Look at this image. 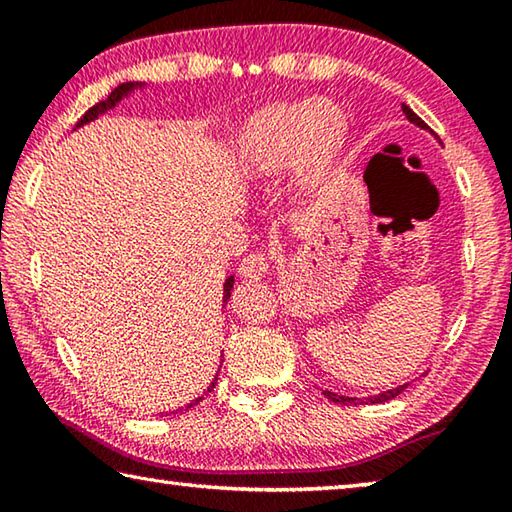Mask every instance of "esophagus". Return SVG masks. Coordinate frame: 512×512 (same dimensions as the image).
Instances as JSON below:
<instances>
[{
	"label": "esophagus",
	"mask_w": 512,
	"mask_h": 512,
	"mask_svg": "<svg viewBox=\"0 0 512 512\" xmlns=\"http://www.w3.org/2000/svg\"><path fill=\"white\" fill-rule=\"evenodd\" d=\"M268 273V257L264 253H250L239 264V275L244 280H262Z\"/></svg>",
	"instance_id": "esophagus-1"
}]
</instances>
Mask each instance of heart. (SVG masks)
Here are the masks:
<instances>
[{"label":"heart","instance_id":"b5f03b06","mask_svg":"<svg viewBox=\"0 0 512 512\" xmlns=\"http://www.w3.org/2000/svg\"><path fill=\"white\" fill-rule=\"evenodd\" d=\"M345 137L348 117L334 101H277L244 121L232 158L248 178H273L293 167L296 183L314 189L332 171Z\"/></svg>","mask_w":512,"mask_h":512}]
</instances>
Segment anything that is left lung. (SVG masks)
<instances>
[{
    "mask_svg": "<svg viewBox=\"0 0 512 512\" xmlns=\"http://www.w3.org/2000/svg\"><path fill=\"white\" fill-rule=\"evenodd\" d=\"M402 112L406 115V119L411 121V124H415L418 128H422V131H429V126L424 124V121L415 115V112L406 106V103H402ZM406 388H409V381H406V384H402V386H397V388H391V391H384V393H379V395H368V397H348V395H341V393H332V391H325V397L327 400H332V402H336V404H381V402H388V400H393V397H397L400 393H404Z\"/></svg>",
    "mask_w": 512,
    "mask_h": 512,
    "instance_id": "obj_1",
    "label": "left lung"
}]
</instances>
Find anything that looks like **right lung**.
<instances>
[{
	"mask_svg": "<svg viewBox=\"0 0 512 512\" xmlns=\"http://www.w3.org/2000/svg\"><path fill=\"white\" fill-rule=\"evenodd\" d=\"M144 88H149V83H142V81H128V83H121V85H117V88L112 90L106 99L99 101L97 106H92L88 112H85V115L81 117L79 124H76V128H81V126H85V124H90V121L99 119L101 115H106L108 110L117 108L121 101L131 97V94H135L137 90H144ZM232 287H235V275L225 277V282H223V305H225V302L230 300ZM216 379H219V372H216V375H214L212 384L207 386V393H212V388L216 386ZM201 400H203V397H196V400H192V402H189V404H185V406H180V409H176V413H180V411H183V409H185V411H187V409H192V406H194V404H198V402H201Z\"/></svg>",
	"mask_w": 512,
	"mask_h": 512,
	"instance_id": "1",
	"label": "right lung"
}]
</instances>
